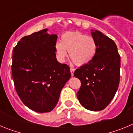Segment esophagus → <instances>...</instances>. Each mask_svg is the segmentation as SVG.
<instances>
[{
  "label": "esophagus",
  "mask_w": 133,
  "mask_h": 133,
  "mask_svg": "<svg viewBox=\"0 0 133 133\" xmlns=\"http://www.w3.org/2000/svg\"><path fill=\"white\" fill-rule=\"evenodd\" d=\"M70 73H71V75H72V76H73L74 72H75V69H73V68H70Z\"/></svg>",
  "instance_id": "obj_1"
}]
</instances>
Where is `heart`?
Wrapping results in <instances>:
<instances>
[{"mask_svg":"<svg viewBox=\"0 0 133 133\" xmlns=\"http://www.w3.org/2000/svg\"><path fill=\"white\" fill-rule=\"evenodd\" d=\"M56 55L60 61H63L69 56L77 66H85L94 59L98 44L92 36H87L81 32H66L61 36V42L55 45Z\"/></svg>","mask_w":133,"mask_h":133,"instance_id":"heart-1","label":"heart"}]
</instances>
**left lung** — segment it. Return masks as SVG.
Wrapping results in <instances>:
<instances>
[{
  "label": "left lung",
  "instance_id": "left-lung-1",
  "mask_svg": "<svg viewBox=\"0 0 133 133\" xmlns=\"http://www.w3.org/2000/svg\"><path fill=\"white\" fill-rule=\"evenodd\" d=\"M98 44L97 55L89 64L81 66L74 76L81 82L77 93L82 106L92 111L103 110L115 97L120 81L121 56L112 39L98 30H91Z\"/></svg>",
  "mask_w": 133,
  "mask_h": 133
}]
</instances>
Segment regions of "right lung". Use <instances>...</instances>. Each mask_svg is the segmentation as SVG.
I'll return each mask as SVG.
<instances>
[{
  "label": "right lung",
  "mask_w": 133,
  "mask_h": 133,
  "mask_svg": "<svg viewBox=\"0 0 133 133\" xmlns=\"http://www.w3.org/2000/svg\"><path fill=\"white\" fill-rule=\"evenodd\" d=\"M45 29L21 38L13 49L12 75L18 97L27 107L50 112L71 77L70 68L56 58V35Z\"/></svg>",
  "instance_id": "1"
}]
</instances>
